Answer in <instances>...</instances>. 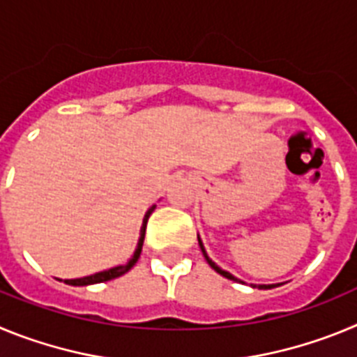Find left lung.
I'll list each match as a JSON object with an SVG mask.
<instances>
[{
  "instance_id": "8db88e82",
  "label": "left lung",
  "mask_w": 357,
  "mask_h": 357,
  "mask_svg": "<svg viewBox=\"0 0 357 357\" xmlns=\"http://www.w3.org/2000/svg\"><path fill=\"white\" fill-rule=\"evenodd\" d=\"M198 245H200V248H202V254H204V257H206V261H207V263H209V266L213 268L214 272H218V273H220V275L227 277V279L234 280V282H241V284H245V282H243L241 279H238V277H234V275H232V273H229V272H225V270H222V268L218 266V264L214 263L213 259H211L209 255H207V252H206V247H204V243H202L200 236H198ZM250 286H252V288H259V289H272V288H277V286H280V284H250Z\"/></svg>"
}]
</instances>
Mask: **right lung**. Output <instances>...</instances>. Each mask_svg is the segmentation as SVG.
Instances as JSON below:
<instances>
[{"mask_svg": "<svg viewBox=\"0 0 357 357\" xmlns=\"http://www.w3.org/2000/svg\"><path fill=\"white\" fill-rule=\"evenodd\" d=\"M153 211H155V206H151L150 209L146 211V214H144L143 225H141V232H139V241H137V247H135L134 255H132L130 259H128L127 264H119V266L109 268V270H103V272L93 273V275L80 277V279H66L64 280L66 284H69V286H89V284H98V282H107V280H112V279H116V277L125 275V273H127L135 263H137V259H139L141 250H143V241H144V232H146L148 218H150V214L153 213Z\"/></svg>", "mask_w": 357, "mask_h": 357, "instance_id": "obj_1", "label": "right lung"}]
</instances>
